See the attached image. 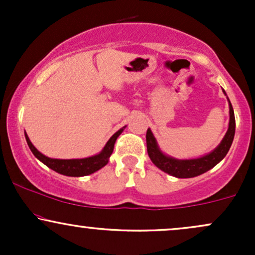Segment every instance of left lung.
<instances>
[{
	"mask_svg": "<svg viewBox=\"0 0 255 255\" xmlns=\"http://www.w3.org/2000/svg\"><path fill=\"white\" fill-rule=\"evenodd\" d=\"M225 93V92H224ZM229 101V99H228ZM229 128H228L227 134L222 140L221 144L217 148H215L211 153L206 156L197 158V159H175V158L168 157L163 153L158 147L156 139L150 129L146 131V145H147V153L151 158L152 163L163 170L166 174L178 178H188L195 177L198 175L204 174L209 171L213 166L217 165L223 158L227 156L231 144H233L234 135H235V115H234L233 105L229 101Z\"/></svg>",
	"mask_w": 255,
	"mask_h": 255,
	"instance_id": "left-lung-1",
	"label": "left lung"
}]
</instances>
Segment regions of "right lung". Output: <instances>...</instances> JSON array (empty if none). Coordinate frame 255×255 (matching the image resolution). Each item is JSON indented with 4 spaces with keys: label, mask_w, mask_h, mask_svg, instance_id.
<instances>
[{
    "label": "right lung",
    "mask_w": 255,
    "mask_h": 255,
    "mask_svg": "<svg viewBox=\"0 0 255 255\" xmlns=\"http://www.w3.org/2000/svg\"><path fill=\"white\" fill-rule=\"evenodd\" d=\"M124 128H121V129L116 131V133L110 137L109 141H108L107 145L104 146V148L102 150L101 153L89 158H83V159H54V158H49L40 153V152L32 145L27 134H25V137L26 141H27L28 147L31 148L32 153H33L34 156L46 166H49V168L52 169L54 171L58 172V174L66 175V176L79 177L93 174L95 171L99 170V169H102L104 165L108 164L109 157L114 151V145H115L116 139H118V136L122 133Z\"/></svg>",
    "instance_id": "add662e5"
}]
</instances>
